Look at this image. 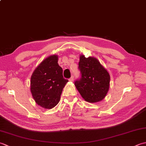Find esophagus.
Segmentation results:
<instances>
[{
  "label": "esophagus",
  "instance_id": "1",
  "mask_svg": "<svg viewBox=\"0 0 146 146\" xmlns=\"http://www.w3.org/2000/svg\"><path fill=\"white\" fill-rule=\"evenodd\" d=\"M73 80H74V77H73V76H72L71 77V78L69 79V81L70 82H73Z\"/></svg>",
  "mask_w": 146,
  "mask_h": 146
}]
</instances>
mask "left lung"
<instances>
[{
    "label": "left lung",
    "mask_w": 146,
    "mask_h": 146,
    "mask_svg": "<svg viewBox=\"0 0 146 146\" xmlns=\"http://www.w3.org/2000/svg\"><path fill=\"white\" fill-rule=\"evenodd\" d=\"M78 68L81 78L75 85L83 98L90 103L102 101L109 90L110 77L107 70L94 57H80Z\"/></svg>",
    "instance_id": "left-lung-1"
}]
</instances>
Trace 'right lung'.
I'll list each match as a JSON object with an SVG mask.
<instances>
[{"instance_id": "right-lung-1", "label": "right lung", "mask_w": 146, "mask_h": 146, "mask_svg": "<svg viewBox=\"0 0 146 146\" xmlns=\"http://www.w3.org/2000/svg\"><path fill=\"white\" fill-rule=\"evenodd\" d=\"M57 55H51L37 67L31 78V92L36 104L51 109L60 100L63 89L68 80L63 76Z\"/></svg>"}]
</instances>
